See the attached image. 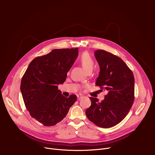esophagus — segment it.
Instances as JSON below:
<instances>
[{
  "mask_svg": "<svg viewBox=\"0 0 155 155\" xmlns=\"http://www.w3.org/2000/svg\"><path fill=\"white\" fill-rule=\"evenodd\" d=\"M82 97H83V95H77V99L78 100H80V99H81Z\"/></svg>",
  "mask_w": 155,
  "mask_h": 155,
  "instance_id": "34e87169",
  "label": "esophagus"
}]
</instances>
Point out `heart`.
I'll use <instances>...</instances> for the list:
<instances>
[{
  "instance_id": "b5f03b06",
  "label": "heart",
  "mask_w": 155,
  "mask_h": 155,
  "mask_svg": "<svg viewBox=\"0 0 155 155\" xmlns=\"http://www.w3.org/2000/svg\"><path fill=\"white\" fill-rule=\"evenodd\" d=\"M80 61L84 69L87 72L93 70L94 66V61L92 57L87 52H83L80 56Z\"/></svg>"
}]
</instances>
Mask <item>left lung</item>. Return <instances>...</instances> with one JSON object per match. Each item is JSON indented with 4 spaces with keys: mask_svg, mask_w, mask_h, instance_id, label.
<instances>
[{
    "mask_svg": "<svg viewBox=\"0 0 155 155\" xmlns=\"http://www.w3.org/2000/svg\"><path fill=\"white\" fill-rule=\"evenodd\" d=\"M94 56L100 68L96 85L107 94L101 102L91 97V105L86 115L96 126L108 128L120 123L133 104L134 77L120 58L102 50H96Z\"/></svg>",
    "mask_w": 155,
    "mask_h": 155,
    "instance_id": "1",
    "label": "left lung"
}]
</instances>
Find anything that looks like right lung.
Masks as SVG:
<instances>
[{
	"instance_id": "obj_1",
	"label": "right lung",
	"mask_w": 155,
	"mask_h": 155,
	"mask_svg": "<svg viewBox=\"0 0 155 155\" xmlns=\"http://www.w3.org/2000/svg\"><path fill=\"white\" fill-rule=\"evenodd\" d=\"M78 48L54 49L34 59L23 78L20 89L31 116L45 126L62 121L77 101L75 94L64 96L58 85L62 84L78 57Z\"/></svg>"
}]
</instances>
